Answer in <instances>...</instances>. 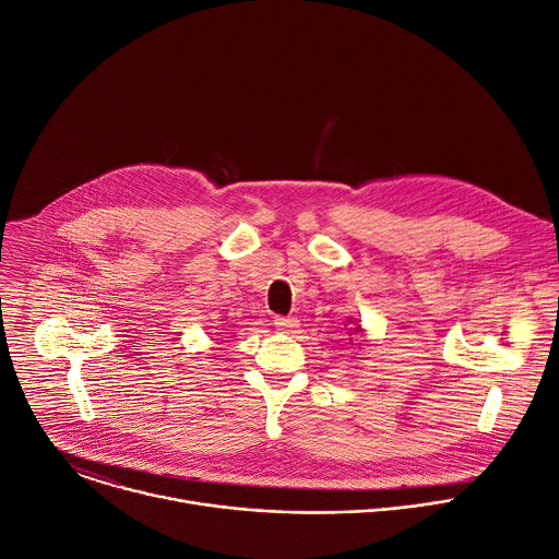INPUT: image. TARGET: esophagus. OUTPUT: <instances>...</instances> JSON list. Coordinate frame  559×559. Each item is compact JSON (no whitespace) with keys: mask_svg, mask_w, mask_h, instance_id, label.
Here are the masks:
<instances>
[{"mask_svg":"<svg viewBox=\"0 0 559 559\" xmlns=\"http://www.w3.org/2000/svg\"><path fill=\"white\" fill-rule=\"evenodd\" d=\"M273 321H275L277 330H282V332H293L297 328V319L295 317H275Z\"/></svg>","mask_w":559,"mask_h":559,"instance_id":"34e87169","label":"esophagus"}]
</instances>
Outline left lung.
<instances>
[{
    "mask_svg": "<svg viewBox=\"0 0 559 559\" xmlns=\"http://www.w3.org/2000/svg\"><path fill=\"white\" fill-rule=\"evenodd\" d=\"M357 332H361V325H357V328H353V332L350 334H357ZM353 342V340H350Z\"/></svg>",
    "mask_w": 559,
    "mask_h": 559,
    "instance_id": "1",
    "label": "left lung"
}]
</instances>
